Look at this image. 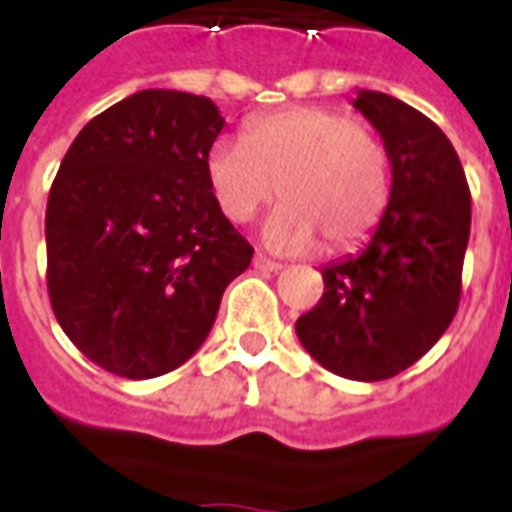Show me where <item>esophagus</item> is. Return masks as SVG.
Masks as SVG:
<instances>
[{
	"label": "esophagus",
	"mask_w": 512,
	"mask_h": 512,
	"mask_svg": "<svg viewBox=\"0 0 512 512\" xmlns=\"http://www.w3.org/2000/svg\"><path fill=\"white\" fill-rule=\"evenodd\" d=\"M253 267H256V270H259V272H278V270H283V264H280V261L270 259V256H264V253H256V256H253Z\"/></svg>",
	"instance_id": "obj_1"
}]
</instances>
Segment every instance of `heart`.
I'll return each instance as SVG.
<instances>
[{"instance_id":"1","label":"heart","mask_w":512,"mask_h":512,"mask_svg":"<svg viewBox=\"0 0 512 512\" xmlns=\"http://www.w3.org/2000/svg\"><path fill=\"white\" fill-rule=\"evenodd\" d=\"M205 172L232 224H248L278 191L283 202L264 237L280 251H305L318 240L326 251H345L378 226L391 199L383 140L326 107L283 110L248 126L242 142H215Z\"/></svg>"}]
</instances>
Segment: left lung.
<instances>
[{
	"instance_id": "left-lung-1",
	"label": "left lung",
	"mask_w": 512,
	"mask_h": 512,
	"mask_svg": "<svg viewBox=\"0 0 512 512\" xmlns=\"http://www.w3.org/2000/svg\"><path fill=\"white\" fill-rule=\"evenodd\" d=\"M353 107L388 148L391 199L361 253L321 270L324 297L297 337L329 372L372 383L416 364L451 326L472 207L440 126L380 91H359Z\"/></svg>"
}]
</instances>
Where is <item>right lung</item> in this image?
<instances>
[{"instance_id":"right-lung-1","label":"right lung","mask_w":512,"mask_h":512,"mask_svg":"<svg viewBox=\"0 0 512 512\" xmlns=\"http://www.w3.org/2000/svg\"><path fill=\"white\" fill-rule=\"evenodd\" d=\"M221 129L207 96L148 88L91 118L61 161L45 210L48 294L102 370L145 380L180 367L251 264L207 183Z\"/></svg>"}]
</instances>
